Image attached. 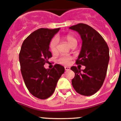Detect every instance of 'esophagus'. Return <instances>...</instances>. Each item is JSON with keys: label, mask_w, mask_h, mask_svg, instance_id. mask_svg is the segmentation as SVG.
I'll return each mask as SVG.
<instances>
[{"label": "esophagus", "mask_w": 121, "mask_h": 121, "mask_svg": "<svg viewBox=\"0 0 121 121\" xmlns=\"http://www.w3.org/2000/svg\"><path fill=\"white\" fill-rule=\"evenodd\" d=\"M70 67H67V66H65V70H70Z\"/></svg>", "instance_id": "obj_1"}]
</instances>
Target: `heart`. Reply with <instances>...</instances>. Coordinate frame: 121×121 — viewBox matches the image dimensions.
I'll return each instance as SVG.
<instances>
[{"mask_svg":"<svg viewBox=\"0 0 121 121\" xmlns=\"http://www.w3.org/2000/svg\"><path fill=\"white\" fill-rule=\"evenodd\" d=\"M63 39L67 41V43L70 46L73 43H77V40L75 38L71 35H66L63 37ZM58 44V40L56 38H54L51 40L49 43V49L52 53H55L56 52V46ZM72 57L70 56H62L58 59V63L63 65H67L69 64Z\"/></svg>","mask_w":121,"mask_h":121,"instance_id":"obj_1","label":"heart"}]
</instances>
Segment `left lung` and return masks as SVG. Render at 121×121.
Returning <instances> with one entry per match:
<instances>
[{
	"label": "left lung",
	"instance_id": "obj_1",
	"mask_svg": "<svg viewBox=\"0 0 121 121\" xmlns=\"http://www.w3.org/2000/svg\"><path fill=\"white\" fill-rule=\"evenodd\" d=\"M69 29L76 31L82 39V47L77 65L86 66L84 70L72 66L75 72L72 84L76 92L84 96H90L103 86L109 61V49L103 37L90 26L78 23Z\"/></svg>",
	"mask_w": 121,
	"mask_h": 121
}]
</instances>
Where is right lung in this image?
I'll use <instances>...</instances> for the list:
<instances>
[{"label": "right lung", "instance_id": "right-lung-1", "mask_svg": "<svg viewBox=\"0 0 121 121\" xmlns=\"http://www.w3.org/2000/svg\"><path fill=\"white\" fill-rule=\"evenodd\" d=\"M60 28H40L29 35L22 45L19 61L24 82L29 92L35 97L45 99L55 91L56 84L65 67L56 64L51 69L44 65L52 57L49 43Z\"/></svg>", "mask_w": 121, "mask_h": 121}]
</instances>
